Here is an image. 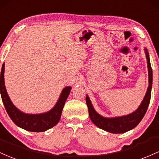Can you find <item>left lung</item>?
I'll list each match as a JSON object with an SVG mask.
<instances>
[{
  "instance_id": "obj_1",
  "label": "left lung",
  "mask_w": 159,
  "mask_h": 159,
  "mask_svg": "<svg viewBox=\"0 0 159 159\" xmlns=\"http://www.w3.org/2000/svg\"><path fill=\"white\" fill-rule=\"evenodd\" d=\"M145 53L146 58L147 60L149 86H148L145 97L139 107L134 112L128 114V115L114 117V118H106V117H103L100 115L94 110L92 102H91L89 96L87 95L85 98V101H86L87 107H88L89 117L96 126L110 133H125L134 128L143 118L148 107H149V101H150L152 85V70L150 61H149V52H147V49H145Z\"/></svg>"
}]
</instances>
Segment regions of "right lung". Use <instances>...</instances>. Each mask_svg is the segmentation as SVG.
Masks as SVG:
<instances>
[{"label": "right lung", "mask_w": 159, "mask_h": 159, "mask_svg": "<svg viewBox=\"0 0 159 159\" xmlns=\"http://www.w3.org/2000/svg\"><path fill=\"white\" fill-rule=\"evenodd\" d=\"M4 66L2 65L0 77V91L1 98L9 116L17 126L32 132H43L54 127L59 122L62 110L66 100L70 92V86L62 90L55 107L49 111L40 114H26L16 107L10 101L4 85Z\"/></svg>", "instance_id": "right-lung-1"}]
</instances>
